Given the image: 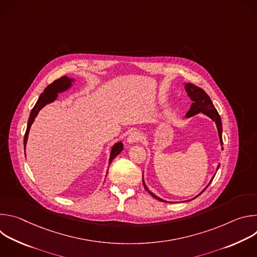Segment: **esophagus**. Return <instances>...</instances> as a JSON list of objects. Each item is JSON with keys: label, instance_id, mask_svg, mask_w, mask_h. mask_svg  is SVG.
Instances as JSON below:
<instances>
[{"label": "esophagus", "instance_id": "34e87169", "mask_svg": "<svg viewBox=\"0 0 257 257\" xmlns=\"http://www.w3.org/2000/svg\"><path fill=\"white\" fill-rule=\"evenodd\" d=\"M141 138H142V135H141L140 132H138V131H133V132H131V133L129 134V136H128V138H127V142H128L129 144H133V143H135V142L140 141Z\"/></svg>", "mask_w": 257, "mask_h": 257}]
</instances>
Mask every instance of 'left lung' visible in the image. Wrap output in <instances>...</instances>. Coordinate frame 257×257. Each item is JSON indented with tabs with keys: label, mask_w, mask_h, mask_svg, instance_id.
<instances>
[{
	"label": "left lung",
	"mask_w": 257,
	"mask_h": 257,
	"mask_svg": "<svg viewBox=\"0 0 257 257\" xmlns=\"http://www.w3.org/2000/svg\"><path fill=\"white\" fill-rule=\"evenodd\" d=\"M185 89H186V91H187L188 96H189L190 99L193 101L192 104H191V106H190V109L187 112V114H186L185 117H186V118H190V117H192V116H194V115H196V114H199V113H202V114L206 115L207 117H209V118H210L213 122H215V124H216L217 133H218V137H219V142H221V145H223V137H222L223 126H222V120H221V117H219L217 111L215 109V107H214V105H213L211 99L209 98V96L206 94V92H205L203 89L199 88L198 86H196V85H194V84H192V83H187V84H185ZM222 150H223V148H222ZM218 168H219V164L217 165L216 171L218 170ZM213 178H214V176L211 178L210 182L208 183V185L210 184L211 181L213 180ZM142 182H143V186H144L145 190L148 191L154 198H156V199H158V200H161V201L168 202V201H166V200L160 198L159 196L155 195L152 191H150L149 188L146 187V185H145L144 180H142ZM208 185H207L198 195H200V194L208 187ZM198 195H197V196H198ZM197 196H195L194 198H196ZM194 198H193V199H194Z\"/></svg>",
	"instance_id": "obj_1"
}]
</instances>
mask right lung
I'll use <instances>...</instances> for the list:
<instances>
[{
    "label": "right lung",
    "mask_w": 257,
    "mask_h": 257,
    "mask_svg": "<svg viewBox=\"0 0 257 257\" xmlns=\"http://www.w3.org/2000/svg\"><path fill=\"white\" fill-rule=\"evenodd\" d=\"M74 82V79L73 78H69L67 76H63L57 80H55L53 83H51L49 86H47L44 90V92L40 95L38 101H36L35 105L33 106V108L31 109L30 115H29V119L27 122V128H26V132L24 135V151H25V146H26V142H27V138H28V133H29V129L32 125V123L34 122V119L38 116L39 112L41 109L48 103L53 102L54 100H56V98L58 97V93L64 92L67 89H69L72 86V83ZM123 143L117 142L113 145L111 154H109V160H108V164H111L113 162V160L120 155V153L123 151Z\"/></svg>",
    "instance_id": "right-lung-1"
}]
</instances>
